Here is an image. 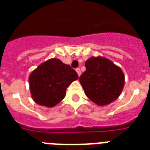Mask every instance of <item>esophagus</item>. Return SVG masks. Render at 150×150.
I'll list each match as a JSON object with an SVG mask.
<instances>
[{
	"label": "esophagus",
	"mask_w": 150,
	"mask_h": 150,
	"mask_svg": "<svg viewBox=\"0 0 150 150\" xmlns=\"http://www.w3.org/2000/svg\"><path fill=\"white\" fill-rule=\"evenodd\" d=\"M76 72L78 73V75H79V76H80V75H81V70H80V68H76Z\"/></svg>",
	"instance_id": "1"
}]
</instances>
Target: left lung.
<instances>
[{
    "label": "left lung",
    "mask_w": 150,
    "mask_h": 150,
    "mask_svg": "<svg viewBox=\"0 0 150 150\" xmlns=\"http://www.w3.org/2000/svg\"><path fill=\"white\" fill-rule=\"evenodd\" d=\"M86 70L79 82L86 96L99 106H105L118 98L125 85L121 68L103 57H92L86 61Z\"/></svg>",
    "instance_id": "8db88e82"
}]
</instances>
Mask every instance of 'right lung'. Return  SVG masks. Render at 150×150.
Segmentation results:
<instances>
[{
    "mask_svg": "<svg viewBox=\"0 0 150 150\" xmlns=\"http://www.w3.org/2000/svg\"><path fill=\"white\" fill-rule=\"evenodd\" d=\"M78 79L77 72L70 65L59 59H49L29 75L32 98L39 105L54 107L64 98L68 86Z\"/></svg>",
    "mask_w": 150,
    "mask_h": 150,
    "instance_id": "right-lung-1",
    "label": "right lung"
}]
</instances>
